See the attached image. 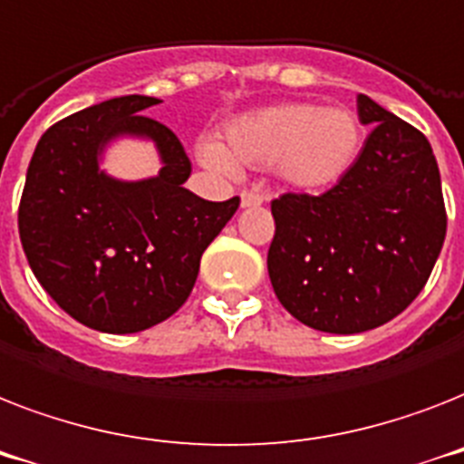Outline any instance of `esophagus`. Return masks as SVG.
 <instances>
[{
	"label": "esophagus",
	"instance_id": "obj_1",
	"mask_svg": "<svg viewBox=\"0 0 464 464\" xmlns=\"http://www.w3.org/2000/svg\"><path fill=\"white\" fill-rule=\"evenodd\" d=\"M239 198H242V208H251V206H261V203L266 201V196L258 194V191H249V188H244L242 194H239Z\"/></svg>",
	"mask_w": 464,
	"mask_h": 464
}]
</instances>
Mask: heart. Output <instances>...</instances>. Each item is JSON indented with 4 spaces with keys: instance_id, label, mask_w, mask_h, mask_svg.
<instances>
[{
    "instance_id": "1",
    "label": "heart",
    "mask_w": 464,
    "mask_h": 464,
    "mask_svg": "<svg viewBox=\"0 0 464 464\" xmlns=\"http://www.w3.org/2000/svg\"><path fill=\"white\" fill-rule=\"evenodd\" d=\"M362 148L364 129L347 107L277 102L235 117L225 127V146L201 139L196 153L215 172L232 174L237 165H270L287 187L324 191L352 172Z\"/></svg>"
}]
</instances>
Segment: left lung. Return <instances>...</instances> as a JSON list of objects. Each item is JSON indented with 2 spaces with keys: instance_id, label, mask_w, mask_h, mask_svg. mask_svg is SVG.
I'll return each instance as SVG.
<instances>
[{
  "instance_id": "obj_1",
  "label": "left lung",
  "mask_w": 464,
  "mask_h": 464,
  "mask_svg": "<svg viewBox=\"0 0 464 464\" xmlns=\"http://www.w3.org/2000/svg\"><path fill=\"white\" fill-rule=\"evenodd\" d=\"M372 124L362 155L321 196L270 203L268 276L277 299L309 328L352 335L388 324L424 290L446 239L440 172L421 131L357 95Z\"/></svg>"
}]
</instances>
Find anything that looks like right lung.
I'll return each mask as SVG.
<instances>
[{"label": "right lung", "mask_w": 464, "mask_h": 464, "mask_svg": "<svg viewBox=\"0 0 464 464\" xmlns=\"http://www.w3.org/2000/svg\"><path fill=\"white\" fill-rule=\"evenodd\" d=\"M160 100L124 95L85 107L43 133L25 174L18 235L33 276L79 324L139 333L191 295L203 251L239 208L184 188L191 174L179 139L146 117ZM120 135L153 140L163 168L121 182L99 168Z\"/></svg>", "instance_id": "add662e5"}]
</instances>
